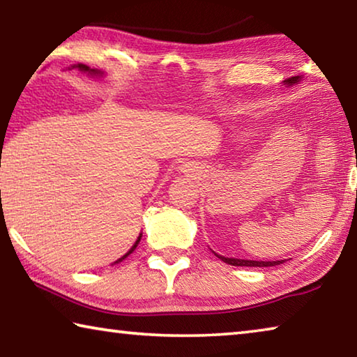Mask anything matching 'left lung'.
I'll return each instance as SVG.
<instances>
[{
  "instance_id": "8db88e82",
  "label": "left lung",
  "mask_w": 357,
  "mask_h": 357,
  "mask_svg": "<svg viewBox=\"0 0 357 357\" xmlns=\"http://www.w3.org/2000/svg\"><path fill=\"white\" fill-rule=\"evenodd\" d=\"M299 75L291 77V78H287V80H283V84L285 86H293V84H298L301 82ZM211 252L214 253L217 258H220L223 263L227 264H231V266H250V268H269V266H277V264H283L287 261V259H275V261H257V259H243V258H228V257H223L219 255V253H215L213 249H209Z\"/></svg>"
}]
</instances>
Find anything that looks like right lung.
<instances>
[{
    "instance_id": "right-lung-1",
    "label": "right lung",
    "mask_w": 357,
    "mask_h": 357,
    "mask_svg": "<svg viewBox=\"0 0 357 357\" xmlns=\"http://www.w3.org/2000/svg\"><path fill=\"white\" fill-rule=\"evenodd\" d=\"M70 69H78V70H80V72H82V74H86L88 77H93V78H104V77H105V72H102V70H98V69H91V68H88V66H86V64H74V66H70ZM142 236H143V233H140V234H138V238H137V241H135V243H134V245H132V247H130V249H129V252H126L123 257H121V258H118V259H116V261H114V263H112V264H118V263H121V261H123V259H126V258H128V257L130 255V253H132V252H134V250L137 249V245H138V244H140V239H142Z\"/></svg>"
}]
</instances>
